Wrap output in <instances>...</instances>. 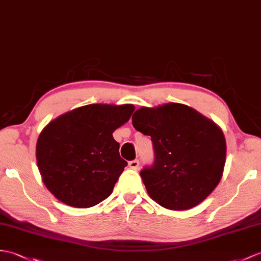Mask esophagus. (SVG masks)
I'll return each instance as SVG.
<instances>
[{
    "label": "esophagus",
    "instance_id": "esophagus-1",
    "mask_svg": "<svg viewBox=\"0 0 261 261\" xmlns=\"http://www.w3.org/2000/svg\"><path fill=\"white\" fill-rule=\"evenodd\" d=\"M139 165H140V163H139V160H132L129 162V167L133 169V170H138Z\"/></svg>",
    "mask_w": 261,
    "mask_h": 261
}]
</instances>
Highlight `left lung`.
Wrapping results in <instances>:
<instances>
[{
	"instance_id": "8db88e82",
	"label": "left lung",
	"mask_w": 261,
	"mask_h": 261,
	"mask_svg": "<svg viewBox=\"0 0 261 261\" xmlns=\"http://www.w3.org/2000/svg\"><path fill=\"white\" fill-rule=\"evenodd\" d=\"M135 129L150 136L155 160L140 172L150 198L170 210L201 203L220 182L227 145L213 120L181 103L141 107L132 116Z\"/></svg>"
}]
</instances>
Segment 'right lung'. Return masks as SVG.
Wrapping results in <instances>:
<instances>
[{
  "label": "right lung",
  "mask_w": 261,
  "mask_h": 261,
  "mask_svg": "<svg viewBox=\"0 0 261 261\" xmlns=\"http://www.w3.org/2000/svg\"><path fill=\"white\" fill-rule=\"evenodd\" d=\"M133 105H88L52 120L36 142L42 181L60 201L90 208L112 193L128 162L112 133L128 122Z\"/></svg>",
  "instance_id": "1"
}]
</instances>
